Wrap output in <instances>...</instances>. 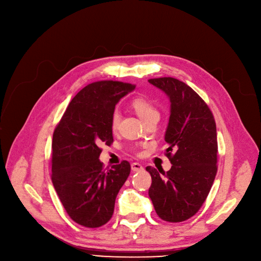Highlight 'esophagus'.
I'll use <instances>...</instances> for the list:
<instances>
[{
  "label": "esophagus",
  "instance_id": "obj_1",
  "mask_svg": "<svg viewBox=\"0 0 261 261\" xmlns=\"http://www.w3.org/2000/svg\"><path fill=\"white\" fill-rule=\"evenodd\" d=\"M131 169L133 171H142V170H144V167L141 165L140 163H132L131 164Z\"/></svg>",
  "mask_w": 261,
  "mask_h": 261
}]
</instances>
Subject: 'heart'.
Returning <instances> with one entry per match:
<instances>
[{"label":"heart","instance_id":"heart-1","mask_svg":"<svg viewBox=\"0 0 261 261\" xmlns=\"http://www.w3.org/2000/svg\"><path fill=\"white\" fill-rule=\"evenodd\" d=\"M132 107L134 109V111L136 112V114H138L143 119L144 122L150 117H152L154 115H159L158 110L154 108V106L150 101L143 99V98L135 99L132 102ZM118 121H119V112L116 110V111L113 112L112 120H111V126L113 129H115L117 127Z\"/></svg>","mask_w":261,"mask_h":261}]
</instances>
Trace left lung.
I'll return each mask as SVG.
<instances>
[{
	"mask_svg": "<svg viewBox=\"0 0 261 261\" xmlns=\"http://www.w3.org/2000/svg\"><path fill=\"white\" fill-rule=\"evenodd\" d=\"M148 81L170 101L165 142L172 164L163 175L153 167L146 168L152 179L148 194L161 219L182 222L200 210L216 177V122L207 105L183 81L171 77Z\"/></svg>",
	"mask_w": 261,
	"mask_h": 261,
	"instance_id": "1",
	"label": "left lung"
}]
</instances>
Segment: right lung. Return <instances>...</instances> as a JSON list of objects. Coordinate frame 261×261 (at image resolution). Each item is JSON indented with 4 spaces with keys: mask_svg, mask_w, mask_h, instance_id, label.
<instances>
[{
    "mask_svg": "<svg viewBox=\"0 0 261 261\" xmlns=\"http://www.w3.org/2000/svg\"><path fill=\"white\" fill-rule=\"evenodd\" d=\"M134 89L111 80L88 85L72 99L54 131L53 185L67 215L82 226L99 227L112 218L116 196L130 174L127 161L105 171L99 147L112 144L115 106Z\"/></svg>",
    "mask_w": 261,
    "mask_h": 261,
    "instance_id": "add662e5",
    "label": "right lung"
}]
</instances>
